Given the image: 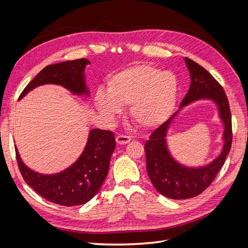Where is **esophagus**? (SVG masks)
Segmentation results:
<instances>
[{"label":"esophagus","instance_id":"34e87169","mask_svg":"<svg viewBox=\"0 0 248 248\" xmlns=\"http://www.w3.org/2000/svg\"><path fill=\"white\" fill-rule=\"evenodd\" d=\"M130 140H131L130 137L121 136V134H119V136L116 138V141L119 145H126V144H128Z\"/></svg>","mask_w":248,"mask_h":248}]
</instances>
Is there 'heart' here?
<instances>
[{
	"instance_id": "heart-1",
	"label": "heart",
	"mask_w": 248,
	"mask_h": 248,
	"mask_svg": "<svg viewBox=\"0 0 248 248\" xmlns=\"http://www.w3.org/2000/svg\"><path fill=\"white\" fill-rule=\"evenodd\" d=\"M178 80L171 72L162 71L149 64H136L108 78L107 92L98 90L95 107L108 121L129 106L130 119L140 128L154 129L163 124L175 109Z\"/></svg>"
}]
</instances>
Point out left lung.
Segmentation results:
<instances>
[{"label":"left lung","mask_w":248,"mask_h":248,"mask_svg":"<svg viewBox=\"0 0 248 248\" xmlns=\"http://www.w3.org/2000/svg\"><path fill=\"white\" fill-rule=\"evenodd\" d=\"M190 76V87L180 108L159 126L145 144L147 172L155 189L172 200L199 196L212 183L222 168L232 144V119L229 101L223 89L206 69L192 60L184 59ZM199 100L212 101L222 121L223 145L220 154L204 166L191 167L179 163L169 151L167 133L172 122L184 107Z\"/></svg>","instance_id":"8db88e82"}]
</instances>
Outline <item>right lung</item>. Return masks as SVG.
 I'll return each mask as SVG.
<instances>
[{
	"label": "right lung",
	"mask_w": 248,
	"mask_h": 248,
	"mask_svg": "<svg viewBox=\"0 0 248 248\" xmlns=\"http://www.w3.org/2000/svg\"><path fill=\"white\" fill-rule=\"evenodd\" d=\"M87 59L65 61L43 68L30 81L19 100L37 87L57 85L76 95L90 97L86 82ZM116 148L115 134L109 130L90 129L84 151L70 167L56 172L42 174L27 167L16 147L19 170L26 183L46 200L61 206L84 205L99 191L106 180L112 152Z\"/></svg>",
	"instance_id": "obj_1"
}]
</instances>
